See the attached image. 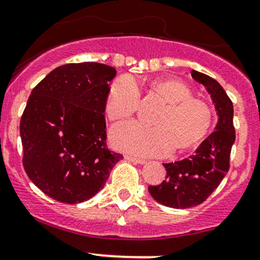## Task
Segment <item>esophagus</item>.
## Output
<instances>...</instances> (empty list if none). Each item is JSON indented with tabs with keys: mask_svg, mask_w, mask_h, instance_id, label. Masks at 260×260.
<instances>
[{
	"mask_svg": "<svg viewBox=\"0 0 260 260\" xmlns=\"http://www.w3.org/2000/svg\"><path fill=\"white\" fill-rule=\"evenodd\" d=\"M125 160L130 161V162H134V164H145V160H141V158L135 157V156H131V155H125Z\"/></svg>",
	"mask_w": 260,
	"mask_h": 260,
	"instance_id": "1",
	"label": "esophagus"
}]
</instances>
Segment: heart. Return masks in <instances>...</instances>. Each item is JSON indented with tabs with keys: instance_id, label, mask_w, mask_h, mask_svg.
<instances>
[{
	"instance_id": "heart-1",
	"label": "heart",
	"mask_w": 260,
	"mask_h": 260,
	"mask_svg": "<svg viewBox=\"0 0 260 260\" xmlns=\"http://www.w3.org/2000/svg\"><path fill=\"white\" fill-rule=\"evenodd\" d=\"M150 91L166 103L152 124L121 122L110 131L115 149L140 156L167 155L172 150L191 149L207 136L213 114L205 100L192 96L188 85L178 79H155ZM140 90L134 79L124 75L111 83L105 99V114L111 121L126 119L138 110Z\"/></svg>"
}]
</instances>
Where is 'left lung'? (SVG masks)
<instances>
[{
	"label": "left lung",
	"instance_id": "1",
	"mask_svg": "<svg viewBox=\"0 0 260 260\" xmlns=\"http://www.w3.org/2000/svg\"><path fill=\"white\" fill-rule=\"evenodd\" d=\"M192 78L207 89L218 115L213 133L201 142L196 152L176 162L164 164L166 180L149 186L155 201L171 208H189L201 205L219 186L230 170L231 150L236 141L233 103L213 78L191 72Z\"/></svg>",
	"mask_w": 260,
	"mask_h": 260
}]
</instances>
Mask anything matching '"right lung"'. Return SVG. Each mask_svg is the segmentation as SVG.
<instances>
[{"label": "right lung", "instance_id": "obj_1", "mask_svg": "<svg viewBox=\"0 0 260 260\" xmlns=\"http://www.w3.org/2000/svg\"><path fill=\"white\" fill-rule=\"evenodd\" d=\"M115 75L107 64H64L33 88L19 124L23 167L53 200H89L122 158L105 142V99Z\"/></svg>", "mask_w": 260, "mask_h": 260}]
</instances>
